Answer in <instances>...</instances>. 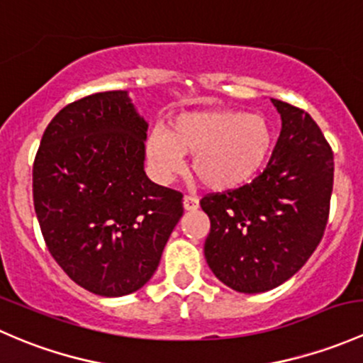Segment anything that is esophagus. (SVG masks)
Listing matches in <instances>:
<instances>
[{
    "label": "esophagus",
    "instance_id": "obj_1",
    "mask_svg": "<svg viewBox=\"0 0 363 363\" xmlns=\"http://www.w3.org/2000/svg\"><path fill=\"white\" fill-rule=\"evenodd\" d=\"M182 203H184V211L191 212V211H196V208L200 207V202L196 196H184V200H182Z\"/></svg>",
    "mask_w": 363,
    "mask_h": 363
}]
</instances>
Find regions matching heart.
I'll use <instances>...</instances> for the list:
<instances>
[{"instance_id": "heart-1", "label": "heart", "mask_w": 363, "mask_h": 363, "mask_svg": "<svg viewBox=\"0 0 363 363\" xmlns=\"http://www.w3.org/2000/svg\"><path fill=\"white\" fill-rule=\"evenodd\" d=\"M274 149L267 117L230 108H207L175 117L168 131H155L147 156L163 179L182 170L193 155V174L211 191H232L250 184Z\"/></svg>"}]
</instances>
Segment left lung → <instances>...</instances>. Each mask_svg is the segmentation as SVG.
<instances>
[{
	"label": "left lung",
	"instance_id": "obj_1",
	"mask_svg": "<svg viewBox=\"0 0 363 363\" xmlns=\"http://www.w3.org/2000/svg\"><path fill=\"white\" fill-rule=\"evenodd\" d=\"M281 135L251 184L203 196L211 219L205 259L240 294L277 288L298 272L323 237L334 188V152L313 117L274 100Z\"/></svg>",
	"mask_w": 363,
	"mask_h": 363
}]
</instances>
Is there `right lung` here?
Here are the masks:
<instances>
[{"label": "right lung", "mask_w": 363, "mask_h": 363, "mask_svg": "<svg viewBox=\"0 0 363 363\" xmlns=\"http://www.w3.org/2000/svg\"><path fill=\"white\" fill-rule=\"evenodd\" d=\"M147 128L128 91H105L57 112L36 152L43 239L69 279L94 295L140 290L184 212L181 193L145 175Z\"/></svg>", "instance_id": "obj_1"}]
</instances>
